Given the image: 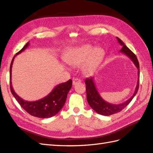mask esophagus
<instances>
[{"label": "esophagus", "mask_w": 153, "mask_h": 153, "mask_svg": "<svg viewBox=\"0 0 153 153\" xmlns=\"http://www.w3.org/2000/svg\"><path fill=\"white\" fill-rule=\"evenodd\" d=\"M81 79L79 78H74L73 79V85H76V84L80 83Z\"/></svg>", "instance_id": "esophagus-1"}]
</instances>
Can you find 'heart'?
Here are the masks:
<instances>
[{"label": "heart", "instance_id": "obj_1", "mask_svg": "<svg viewBox=\"0 0 153 153\" xmlns=\"http://www.w3.org/2000/svg\"><path fill=\"white\" fill-rule=\"evenodd\" d=\"M104 50L100 47L94 48L91 45H83L68 50L64 56V60L71 66H77L87 61L85 71H93L104 56Z\"/></svg>", "mask_w": 153, "mask_h": 153}]
</instances>
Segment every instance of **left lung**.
<instances>
[{
	"label": "left lung",
	"instance_id": "1",
	"mask_svg": "<svg viewBox=\"0 0 153 153\" xmlns=\"http://www.w3.org/2000/svg\"><path fill=\"white\" fill-rule=\"evenodd\" d=\"M118 39V43L120 45H122V48L120 51L121 53L125 54L127 56H128L130 59L133 61L134 63L135 66L137 67L138 70V79H137V83L135 87V92L134 95L131 96L128 100L126 102L118 104V105H113V104L107 102L104 100L97 91L95 81V77H90L89 78H87L85 79V85H86V93H87V100L89 106L95 110V111L103 116H110L116 114L117 112H120L122 110H123L127 105H129V103L131 101L133 98L135 97V95L137 94L139 89V64L137 57H136L135 54L133 53V52L126 46L124 43L119 39L118 37H116Z\"/></svg>",
	"mask_w": 153,
	"mask_h": 153
}]
</instances>
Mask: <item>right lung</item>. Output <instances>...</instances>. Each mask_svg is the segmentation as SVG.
<instances>
[{"mask_svg":"<svg viewBox=\"0 0 153 153\" xmlns=\"http://www.w3.org/2000/svg\"><path fill=\"white\" fill-rule=\"evenodd\" d=\"M30 45L27 42L26 45L19 51L13 58L10 67V87L11 93L19 105L30 115L40 118H47L56 115L62 108L66 102L67 95L72 85V80L60 83L54 87V89L44 98L35 101H27L19 97L13 89L12 85V68L14 58L17 54L22 53Z\"/></svg>","mask_w":153,"mask_h":153,"instance_id":"add662e5","label":"right lung"}]
</instances>
